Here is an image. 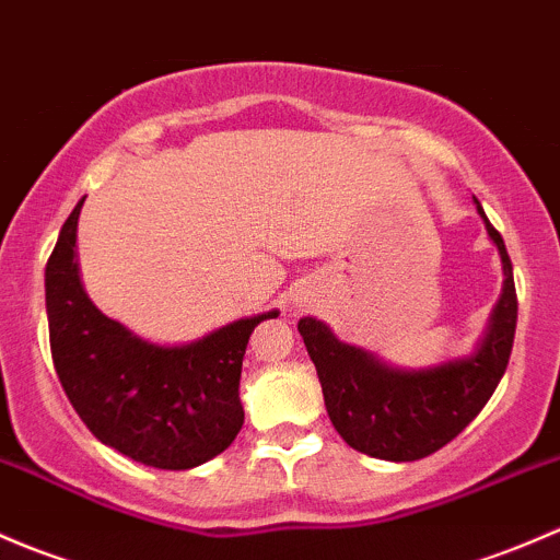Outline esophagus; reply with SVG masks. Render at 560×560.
<instances>
[{
    "instance_id": "1",
    "label": "esophagus",
    "mask_w": 560,
    "mask_h": 560,
    "mask_svg": "<svg viewBox=\"0 0 560 560\" xmlns=\"http://www.w3.org/2000/svg\"><path fill=\"white\" fill-rule=\"evenodd\" d=\"M296 307H299V310L307 307V296H296Z\"/></svg>"
}]
</instances>
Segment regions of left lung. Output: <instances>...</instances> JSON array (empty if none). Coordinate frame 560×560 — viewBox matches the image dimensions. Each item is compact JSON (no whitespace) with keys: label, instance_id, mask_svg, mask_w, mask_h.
I'll list each match as a JSON object with an SVG mask.
<instances>
[{"label":"left lung","instance_id":"8db88e82","mask_svg":"<svg viewBox=\"0 0 560 560\" xmlns=\"http://www.w3.org/2000/svg\"><path fill=\"white\" fill-rule=\"evenodd\" d=\"M486 232L499 250L504 285L488 328L469 355L423 369L394 366L377 353L342 342L318 318L299 320L318 369L323 401L334 429L353 451L383 460H418L455 440L488 405L504 377L515 342L517 296L512 261L501 234L475 199Z\"/></svg>","mask_w":560,"mask_h":560}]
</instances>
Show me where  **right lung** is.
<instances>
[{
	"mask_svg": "<svg viewBox=\"0 0 560 560\" xmlns=\"http://www.w3.org/2000/svg\"><path fill=\"white\" fill-rule=\"evenodd\" d=\"M78 201L45 267L50 353L67 399L102 445L155 469H194L240 434V374L247 339L278 310L232 320L205 337L159 345L107 318L78 267Z\"/></svg>",
	"mask_w": 560,
	"mask_h": 560,
	"instance_id": "right-lung-1",
	"label": "right lung"
}]
</instances>
